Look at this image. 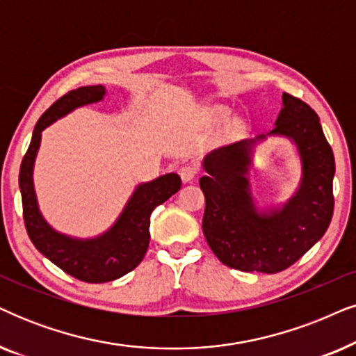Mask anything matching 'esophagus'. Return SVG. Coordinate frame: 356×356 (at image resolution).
I'll return each instance as SVG.
<instances>
[{"label": "esophagus", "instance_id": "1", "mask_svg": "<svg viewBox=\"0 0 356 356\" xmlns=\"http://www.w3.org/2000/svg\"><path fill=\"white\" fill-rule=\"evenodd\" d=\"M197 175V168L195 165H183L181 168H179V177H181L183 183H191L193 179L196 178Z\"/></svg>", "mask_w": 356, "mask_h": 356}]
</instances>
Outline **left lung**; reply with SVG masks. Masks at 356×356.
I'll list each match as a JSON object with an SVG mask.
<instances>
[{
	"label": "left lung",
	"mask_w": 356,
	"mask_h": 356,
	"mask_svg": "<svg viewBox=\"0 0 356 356\" xmlns=\"http://www.w3.org/2000/svg\"><path fill=\"white\" fill-rule=\"evenodd\" d=\"M266 136L289 138L302 160V179L280 207H258L248 170L254 147ZM200 186L206 209L202 232L224 265L240 271L278 273L322 238L334 214L335 160L319 116L304 101L283 93L273 131L219 147L202 159Z\"/></svg>",
	"instance_id": "obj_1"
}]
</instances>
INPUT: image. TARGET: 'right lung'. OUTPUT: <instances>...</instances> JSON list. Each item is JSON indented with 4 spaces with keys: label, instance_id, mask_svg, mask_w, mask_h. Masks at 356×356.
Returning <instances> with one entry per match:
<instances>
[{
    "label": "right lung",
    "instance_id": "right-lung-1",
    "mask_svg": "<svg viewBox=\"0 0 356 356\" xmlns=\"http://www.w3.org/2000/svg\"><path fill=\"white\" fill-rule=\"evenodd\" d=\"M104 96L103 85L83 86L55 101L37 121L19 170L22 212L32 243L54 265L86 283H108L136 268L149 248L152 212L181 188V178L177 173L161 175L152 181L137 184L114 224L91 238L58 232L44 219L32 178L42 131L76 108L99 103Z\"/></svg>",
    "mask_w": 356,
    "mask_h": 356
}]
</instances>
